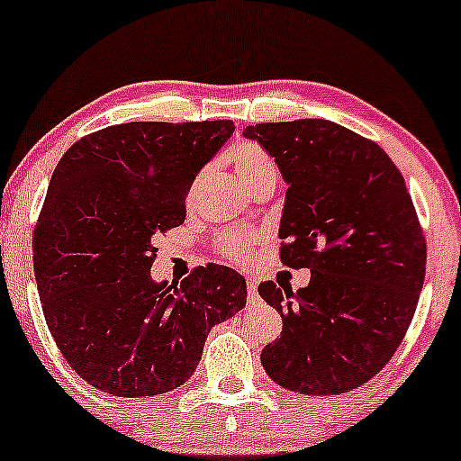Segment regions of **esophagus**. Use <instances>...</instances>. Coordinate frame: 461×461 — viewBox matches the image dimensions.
Listing matches in <instances>:
<instances>
[{
  "label": "esophagus",
  "mask_w": 461,
  "mask_h": 461,
  "mask_svg": "<svg viewBox=\"0 0 461 461\" xmlns=\"http://www.w3.org/2000/svg\"><path fill=\"white\" fill-rule=\"evenodd\" d=\"M247 294H249V298H251V301L255 296H258V281H255V279L247 281Z\"/></svg>",
  "instance_id": "esophagus-1"
}]
</instances>
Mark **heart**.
I'll return each instance as SVG.
<instances>
[{
    "instance_id": "b5f03b06",
    "label": "heart",
    "mask_w": 461,
    "mask_h": 461,
    "mask_svg": "<svg viewBox=\"0 0 461 461\" xmlns=\"http://www.w3.org/2000/svg\"><path fill=\"white\" fill-rule=\"evenodd\" d=\"M231 165H234L238 180L247 186L249 193L259 186L276 185V177H279V169H276L273 157H270L262 146L251 141L240 143V146L231 149ZM251 242L253 234H249V231H238V234L221 236L219 242H216V249H219V253L223 255V258L231 259V262H238V259L245 258Z\"/></svg>"
}]
</instances>
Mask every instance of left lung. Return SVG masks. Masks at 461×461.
Listing matches in <instances>:
<instances>
[{"label": "left lung", "mask_w": 461, "mask_h": 461, "mask_svg": "<svg viewBox=\"0 0 461 461\" xmlns=\"http://www.w3.org/2000/svg\"><path fill=\"white\" fill-rule=\"evenodd\" d=\"M290 185L281 262L312 268L307 287L258 292L284 320L262 350L270 380L339 395L389 363L417 312L427 242L402 171L378 143L329 120L249 126Z\"/></svg>", "instance_id": "8db88e82"}]
</instances>
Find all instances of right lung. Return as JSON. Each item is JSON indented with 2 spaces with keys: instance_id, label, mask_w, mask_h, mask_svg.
Here are the masks:
<instances>
[{
  "instance_id": "1",
  "label": "right lung",
  "mask_w": 461,
  "mask_h": 461,
  "mask_svg": "<svg viewBox=\"0 0 461 461\" xmlns=\"http://www.w3.org/2000/svg\"><path fill=\"white\" fill-rule=\"evenodd\" d=\"M231 120L126 122L72 143L34 227V275L55 346L94 389L152 397L185 384L210 329L247 304L227 266L149 276L154 240L185 223L197 171Z\"/></svg>"
}]
</instances>
